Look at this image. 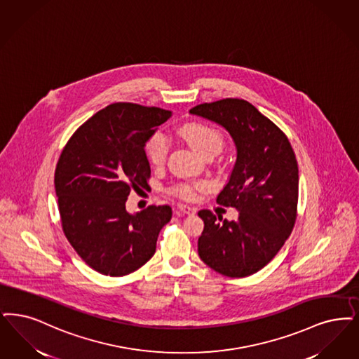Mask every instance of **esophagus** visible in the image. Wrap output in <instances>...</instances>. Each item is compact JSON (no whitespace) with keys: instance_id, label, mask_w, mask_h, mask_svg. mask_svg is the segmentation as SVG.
Instances as JSON below:
<instances>
[{"instance_id":"obj_1","label":"esophagus","mask_w":359,"mask_h":359,"mask_svg":"<svg viewBox=\"0 0 359 359\" xmlns=\"http://www.w3.org/2000/svg\"><path fill=\"white\" fill-rule=\"evenodd\" d=\"M177 210L182 214H184V215H194L196 212V208L189 207V205H186V204H177Z\"/></svg>"}]
</instances>
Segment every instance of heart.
Segmentation results:
<instances>
[{"mask_svg": "<svg viewBox=\"0 0 359 359\" xmlns=\"http://www.w3.org/2000/svg\"><path fill=\"white\" fill-rule=\"evenodd\" d=\"M180 132L186 139L187 143L189 144L201 156H205L210 152L222 151L223 137L219 130H216L210 126L199 124V123H189L183 126ZM145 152L152 165L155 167L163 165L168 154V140L165 139V136L160 133L154 135L147 143ZM207 187L208 184L204 182L182 183L173 187L172 194L184 201H195L198 196V192L207 189Z\"/></svg>", "mask_w": 359, "mask_h": 359, "instance_id": "b5f03b06", "label": "heart"}]
</instances>
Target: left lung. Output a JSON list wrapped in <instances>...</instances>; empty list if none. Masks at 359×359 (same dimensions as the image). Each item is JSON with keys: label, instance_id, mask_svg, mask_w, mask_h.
Returning <instances> with one entry per match:
<instances>
[{"label": "left lung", "instance_id": "obj_1", "mask_svg": "<svg viewBox=\"0 0 359 359\" xmlns=\"http://www.w3.org/2000/svg\"><path fill=\"white\" fill-rule=\"evenodd\" d=\"M189 114L223 127L236 148L235 165L216 201L236 208L238 220L199 211L204 222L199 257L216 273L248 276L278 254L294 229L299 187L295 154L286 135L248 101L204 102Z\"/></svg>", "mask_w": 359, "mask_h": 359}]
</instances>
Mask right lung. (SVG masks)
I'll return each mask as SVG.
<instances>
[{"label":"right lung","mask_w":359,"mask_h":359,"mask_svg":"<svg viewBox=\"0 0 359 359\" xmlns=\"http://www.w3.org/2000/svg\"><path fill=\"white\" fill-rule=\"evenodd\" d=\"M170 117L155 107L111 104L77 129L61 152L55 188L62 230L97 273L123 276L140 269L172 217L170 205L126 210L130 191L148 186L145 144Z\"/></svg>","instance_id":"right-lung-1"}]
</instances>
